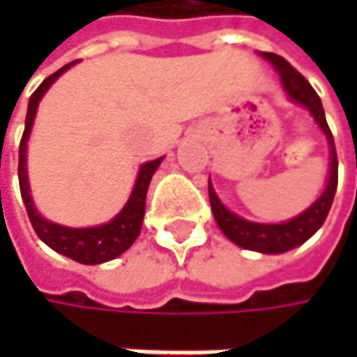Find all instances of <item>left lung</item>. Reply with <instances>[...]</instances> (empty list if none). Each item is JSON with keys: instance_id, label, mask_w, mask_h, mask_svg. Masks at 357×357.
<instances>
[{"instance_id": "obj_1", "label": "left lung", "mask_w": 357, "mask_h": 357, "mask_svg": "<svg viewBox=\"0 0 357 357\" xmlns=\"http://www.w3.org/2000/svg\"><path fill=\"white\" fill-rule=\"evenodd\" d=\"M260 55L273 63V68L277 70L283 91L289 97L291 103L304 107L317 121V126L321 128L326 142H328V178L326 185L321 192V196L300 215H296L289 221L283 223H254L248 221L240 215H236L234 211H229L217 196L211 179H208V198H211V208L215 215V221L219 225V229L223 231V236L227 240H231L236 246L244 250H254L260 254H283L287 250L302 246L306 240H310L319 229L322 227L333 198H335V190H337V151H335V142H333V134L328 130L326 117H324V109H322L321 97L317 95V91L310 86V82L289 63L285 61L281 55L275 53H266L260 51Z\"/></svg>"}]
</instances>
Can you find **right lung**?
Wrapping results in <instances>:
<instances>
[{
    "instance_id": "1",
    "label": "right lung",
    "mask_w": 357,
    "mask_h": 357,
    "mask_svg": "<svg viewBox=\"0 0 357 357\" xmlns=\"http://www.w3.org/2000/svg\"><path fill=\"white\" fill-rule=\"evenodd\" d=\"M76 61L63 66L61 70H57L55 74H51L49 78H45L40 82V86L29 99V111H26V123H24V134L20 140V155H18V181H20V192H22V200L29 213V219L35 227L36 236L49 246L55 250L57 254H63L80 264H101L117 258L119 254H123L126 250L134 244V240L138 238L140 229H142V219H144V206H146V190L153 174L157 172V167L161 165L163 157L142 163L138 169V178L132 188V194L128 198V202L123 204V208L103 225H95V227H66L59 223H53L49 219H45L35 206L33 194H31V183H29V169H26V153H29V138L33 132V123H35L36 109L40 99L45 97V93L51 89V84L74 66Z\"/></svg>"
}]
</instances>
